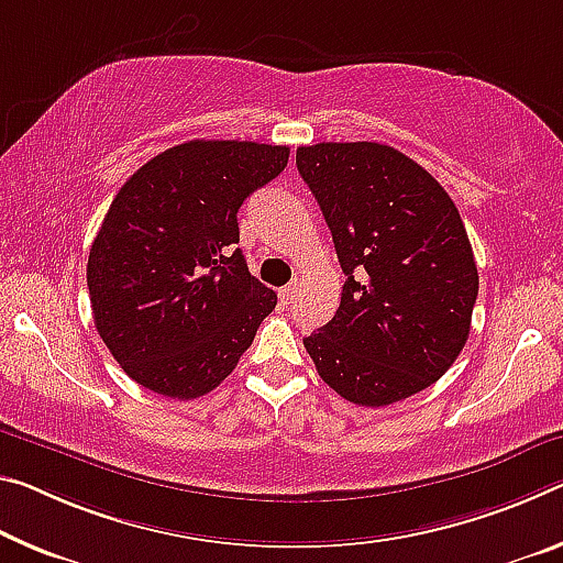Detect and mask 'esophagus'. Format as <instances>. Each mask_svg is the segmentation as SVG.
I'll return each mask as SVG.
<instances>
[{
	"label": "esophagus",
	"instance_id": "obj_1",
	"mask_svg": "<svg viewBox=\"0 0 563 563\" xmlns=\"http://www.w3.org/2000/svg\"><path fill=\"white\" fill-rule=\"evenodd\" d=\"M296 292H298V280H292V283L285 285V288H280L278 296H280V302H283V306H290L292 298H296Z\"/></svg>",
	"mask_w": 563,
	"mask_h": 563
}]
</instances>
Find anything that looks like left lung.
<instances>
[{"mask_svg":"<svg viewBox=\"0 0 563 563\" xmlns=\"http://www.w3.org/2000/svg\"><path fill=\"white\" fill-rule=\"evenodd\" d=\"M345 273L341 306L302 338L318 376L358 406L439 380L468 341L478 271L459 208L431 173L378 142L298 147Z\"/></svg>","mask_w":563,"mask_h":563,"instance_id":"8db88e82","label":"left lung"}]
</instances>
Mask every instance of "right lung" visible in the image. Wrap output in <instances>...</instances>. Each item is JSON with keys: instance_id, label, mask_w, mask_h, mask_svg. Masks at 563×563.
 I'll return each instance as SVG.
<instances>
[{"instance_id": "1", "label": "right lung", "mask_w": 563, "mask_h": 563, "mask_svg": "<svg viewBox=\"0 0 563 563\" xmlns=\"http://www.w3.org/2000/svg\"><path fill=\"white\" fill-rule=\"evenodd\" d=\"M290 147L190 140L120 187L87 261L97 333L159 396L210 394L235 371L278 296L250 275L240 205L278 177Z\"/></svg>"}]
</instances>
